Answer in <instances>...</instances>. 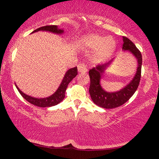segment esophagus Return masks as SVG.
Listing matches in <instances>:
<instances>
[{
  "instance_id": "obj_1",
  "label": "esophagus",
  "mask_w": 159,
  "mask_h": 159,
  "mask_svg": "<svg viewBox=\"0 0 159 159\" xmlns=\"http://www.w3.org/2000/svg\"><path fill=\"white\" fill-rule=\"evenodd\" d=\"M77 68H78V71H79V72L80 73H85L87 72V71H88V69H87V66L84 64H79L77 66Z\"/></svg>"
}]
</instances>
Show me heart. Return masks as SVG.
<instances>
[{
	"label": "heart",
	"mask_w": 159,
	"mask_h": 159,
	"mask_svg": "<svg viewBox=\"0 0 159 159\" xmlns=\"http://www.w3.org/2000/svg\"><path fill=\"white\" fill-rule=\"evenodd\" d=\"M84 47L90 49H96L95 57L100 61L110 58L116 51V43L111 37H104L101 34L93 33L84 37L82 40Z\"/></svg>",
	"instance_id": "b5f03b06"
}]
</instances>
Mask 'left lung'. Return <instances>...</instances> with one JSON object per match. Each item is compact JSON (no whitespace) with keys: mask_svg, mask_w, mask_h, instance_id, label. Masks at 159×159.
<instances>
[{"mask_svg":"<svg viewBox=\"0 0 159 159\" xmlns=\"http://www.w3.org/2000/svg\"><path fill=\"white\" fill-rule=\"evenodd\" d=\"M124 51H129L135 56L138 60V69L133 79L125 88L114 93L106 92L102 88L100 84L101 76L112 61L105 64L98 65L89 71L90 78V84L89 93L94 103L104 108H114L125 103L131 98L138 88L141 77V67H142V55L140 51L137 48L135 45L129 39L123 37Z\"/></svg>","mask_w":159,"mask_h":159,"instance_id":"8db88e82","label":"left lung"}]
</instances>
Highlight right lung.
<instances>
[{"label": "right lung", "instance_id": "obj_1", "mask_svg": "<svg viewBox=\"0 0 159 159\" xmlns=\"http://www.w3.org/2000/svg\"><path fill=\"white\" fill-rule=\"evenodd\" d=\"M38 31H48L53 32L56 34H62L64 32V30L58 29L56 25H47L44 27H41L40 28L34 30L32 33H34L35 32ZM77 75V67H74L69 69L65 74V76L63 79L61 83L59 88L57 89V90L53 93V95L48 98H36L25 94L19 90L18 87L16 88L18 89V91L20 93L21 96L25 98L26 101H27L29 103H32V105H34L39 107H51V106H56L61 103L65 98V92L67 88V86L69 82Z\"/></svg>", "mask_w": 159, "mask_h": 159}]
</instances>
